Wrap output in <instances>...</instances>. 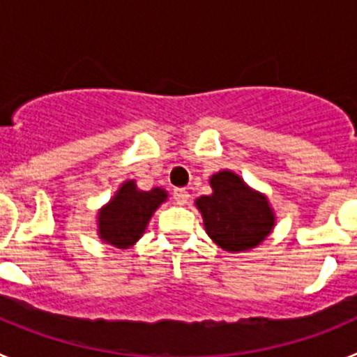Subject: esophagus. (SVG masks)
I'll return each mask as SVG.
<instances>
[{
    "label": "esophagus",
    "mask_w": 357,
    "mask_h": 357,
    "mask_svg": "<svg viewBox=\"0 0 357 357\" xmlns=\"http://www.w3.org/2000/svg\"><path fill=\"white\" fill-rule=\"evenodd\" d=\"M173 198L176 200V204H182V206H184L189 200V193L184 188H175L173 189Z\"/></svg>",
    "instance_id": "1"
}]
</instances>
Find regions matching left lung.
Returning <instances> with one entry per match:
<instances>
[{"label":"left lung","mask_w":357,"mask_h":357,"mask_svg":"<svg viewBox=\"0 0 357 357\" xmlns=\"http://www.w3.org/2000/svg\"><path fill=\"white\" fill-rule=\"evenodd\" d=\"M213 195L197 198L209 238L227 252H245L264 241L275 214L270 202L259 191L248 188L239 175L223 169L209 181Z\"/></svg>","instance_id":"1"}]
</instances>
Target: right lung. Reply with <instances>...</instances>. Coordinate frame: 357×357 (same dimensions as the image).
Masks as SVG:
<instances>
[{
  "instance_id": "add662e5",
  "label": "right lung",
  "mask_w": 357,
  "mask_h": 357,
  "mask_svg": "<svg viewBox=\"0 0 357 357\" xmlns=\"http://www.w3.org/2000/svg\"><path fill=\"white\" fill-rule=\"evenodd\" d=\"M166 198L168 193L162 188L141 191L135 181L123 182L112 200L98 213V236L116 248L132 247Z\"/></svg>"
}]
</instances>
